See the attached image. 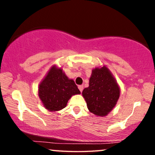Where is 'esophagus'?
Segmentation results:
<instances>
[{
	"label": "esophagus",
	"instance_id": "esophagus-1",
	"mask_svg": "<svg viewBox=\"0 0 155 155\" xmlns=\"http://www.w3.org/2000/svg\"><path fill=\"white\" fill-rule=\"evenodd\" d=\"M79 87V90H80V92H82V90H83V89H84V86L83 85H79V87Z\"/></svg>",
	"mask_w": 155,
	"mask_h": 155
}]
</instances>
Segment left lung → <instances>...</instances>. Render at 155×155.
Returning <instances> with one entry per match:
<instances>
[{"label": "left lung", "instance_id": "8db88e82", "mask_svg": "<svg viewBox=\"0 0 155 155\" xmlns=\"http://www.w3.org/2000/svg\"><path fill=\"white\" fill-rule=\"evenodd\" d=\"M120 94L118 84L105 65L92 71L89 87L82 91L89 111L99 117L106 116L113 109Z\"/></svg>", "mask_w": 155, "mask_h": 155}]
</instances>
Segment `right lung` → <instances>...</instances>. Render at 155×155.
<instances>
[{"label": "right lung", "mask_w": 155, "mask_h": 155, "mask_svg": "<svg viewBox=\"0 0 155 155\" xmlns=\"http://www.w3.org/2000/svg\"><path fill=\"white\" fill-rule=\"evenodd\" d=\"M74 80L69 79L62 68L53 65L38 87V96L46 109L60 111L66 106L72 95L80 94Z\"/></svg>", "instance_id": "add662e5"}]
</instances>
